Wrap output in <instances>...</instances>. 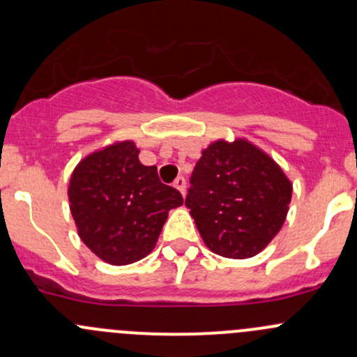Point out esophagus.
<instances>
[{
  "label": "esophagus",
  "mask_w": 357,
  "mask_h": 357,
  "mask_svg": "<svg viewBox=\"0 0 357 357\" xmlns=\"http://www.w3.org/2000/svg\"><path fill=\"white\" fill-rule=\"evenodd\" d=\"M172 185H174L176 190H179V193H181V195H185V193H186V181H185V178H183V176L176 178Z\"/></svg>",
  "instance_id": "esophagus-1"
}]
</instances>
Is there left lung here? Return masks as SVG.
Returning a JSON list of instances; mask_svg holds the SVG:
<instances>
[{"label":"left lung","instance_id":"left-lung-1","mask_svg":"<svg viewBox=\"0 0 357 357\" xmlns=\"http://www.w3.org/2000/svg\"><path fill=\"white\" fill-rule=\"evenodd\" d=\"M291 183L264 150L245 138L215 139L202 150L186 207L208 250L248 259L278 235L289 214Z\"/></svg>","mask_w":357,"mask_h":357}]
</instances>
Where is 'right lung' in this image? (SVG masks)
<instances>
[{"label":"right lung","mask_w":357,"mask_h":357,"mask_svg":"<svg viewBox=\"0 0 357 357\" xmlns=\"http://www.w3.org/2000/svg\"><path fill=\"white\" fill-rule=\"evenodd\" d=\"M131 139L95 150L75 165L68 202L79 238L112 266H126L155 248L171 208L183 205L172 186L160 183L155 165H143Z\"/></svg>","instance_id":"1"}]
</instances>
